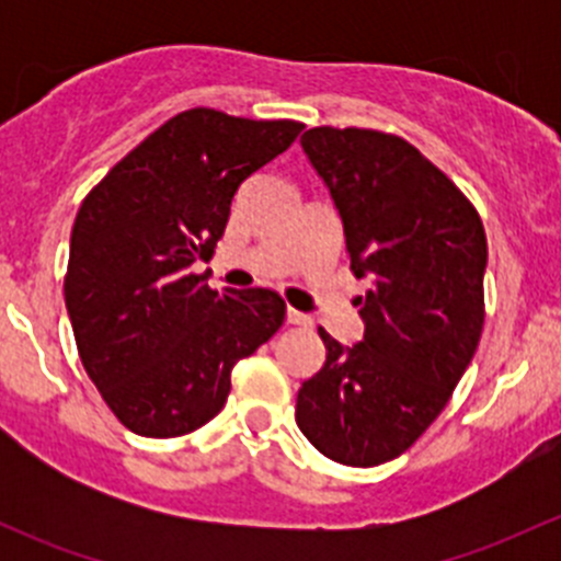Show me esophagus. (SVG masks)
<instances>
[{"label": "esophagus", "instance_id": "1", "mask_svg": "<svg viewBox=\"0 0 561 561\" xmlns=\"http://www.w3.org/2000/svg\"><path fill=\"white\" fill-rule=\"evenodd\" d=\"M287 325L309 328V325H312V317L304 314V312H296V309H287Z\"/></svg>", "mask_w": 561, "mask_h": 561}]
</instances>
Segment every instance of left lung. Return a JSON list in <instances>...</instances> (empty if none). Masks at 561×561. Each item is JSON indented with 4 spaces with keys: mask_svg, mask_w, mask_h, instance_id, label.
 I'll use <instances>...</instances> for the list:
<instances>
[{
    "mask_svg": "<svg viewBox=\"0 0 561 561\" xmlns=\"http://www.w3.org/2000/svg\"><path fill=\"white\" fill-rule=\"evenodd\" d=\"M309 162L344 225L350 268L371 287L364 342L325 328V364L298 390L296 423L331 461L377 467L401 456L445 410L483 333L489 247L461 190L404 138L312 127Z\"/></svg>",
    "mask_w": 561,
    "mask_h": 561,
    "instance_id": "1",
    "label": "left lung"
}]
</instances>
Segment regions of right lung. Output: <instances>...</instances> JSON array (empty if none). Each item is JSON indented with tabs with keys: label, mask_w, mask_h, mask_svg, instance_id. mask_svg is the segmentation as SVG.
I'll list each match as a JSON object with an SVG mask.
<instances>
[{
	"label": "right lung",
	"mask_w": 561,
	"mask_h": 561,
	"mask_svg": "<svg viewBox=\"0 0 561 561\" xmlns=\"http://www.w3.org/2000/svg\"><path fill=\"white\" fill-rule=\"evenodd\" d=\"M301 129L190 107L83 197L65 304L83 369L129 432L168 439L211 421L233 366L285 322L279 293L211 290L192 263L217 249L236 190Z\"/></svg>",
	"instance_id": "1"
}]
</instances>
